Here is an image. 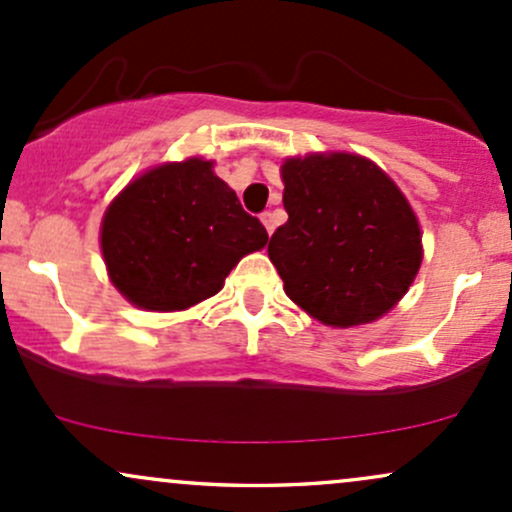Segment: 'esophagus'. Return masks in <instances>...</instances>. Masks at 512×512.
Wrapping results in <instances>:
<instances>
[{"mask_svg": "<svg viewBox=\"0 0 512 512\" xmlns=\"http://www.w3.org/2000/svg\"><path fill=\"white\" fill-rule=\"evenodd\" d=\"M262 223H265V228H267V233L272 235L274 233V213H269V211H265L262 213Z\"/></svg>", "mask_w": 512, "mask_h": 512, "instance_id": "1", "label": "esophagus"}]
</instances>
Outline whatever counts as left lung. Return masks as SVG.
Segmentation results:
<instances>
[{"instance_id": "left-lung-1", "label": "left lung", "mask_w": 512, "mask_h": 512, "mask_svg": "<svg viewBox=\"0 0 512 512\" xmlns=\"http://www.w3.org/2000/svg\"><path fill=\"white\" fill-rule=\"evenodd\" d=\"M289 221L269 240L284 291L333 328L389 313L423 262L418 218L393 179L352 153H311L282 165Z\"/></svg>"}]
</instances>
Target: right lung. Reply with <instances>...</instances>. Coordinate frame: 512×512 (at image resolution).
Listing matches in <instances>:
<instances>
[{"mask_svg": "<svg viewBox=\"0 0 512 512\" xmlns=\"http://www.w3.org/2000/svg\"><path fill=\"white\" fill-rule=\"evenodd\" d=\"M99 240L116 289L133 306L165 313L218 294L269 235L211 160L189 157L133 179L106 209Z\"/></svg>", "mask_w": 512, "mask_h": 512, "instance_id": "add662e5", "label": "right lung"}]
</instances>
